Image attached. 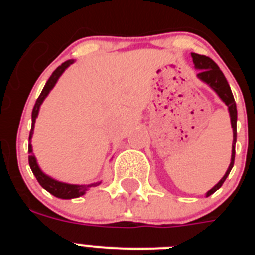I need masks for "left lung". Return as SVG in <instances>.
I'll use <instances>...</instances> for the list:
<instances>
[{
	"mask_svg": "<svg viewBox=\"0 0 255 255\" xmlns=\"http://www.w3.org/2000/svg\"><path fill=\"white\" fill-rule=\"evenodd\" d=\"M191 57H193V62H194L195 69L199 70V73L197 74L198 78L202 80V82L207 83L209 87L218 94L221 100L224 101L225 105L229 107L230 112V119H231V126H233V134H234V140H233V154H231V162H230V166L227 168L226 173L224 175V177L220 180V181L216 184L213 188L209 191H207V197L212 195L216 190L222 186V184L225 182L226 177L229 176L230 171L234 166V161H235V143H236V120H238V111H236V103L234 100L233 92L230 89V85L227 83L226 78H225L224 73L221 71L220 67L217 66L215 61L212 58L207 57L203 55H198V53H191Z\"/></svg>",
	"mask_w": 255,
	"mask_h": 255,
	"instance_id": "obj_1",
	"label": "left lung"
}]
</instances>
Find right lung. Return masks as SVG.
Instances as JSON below:
<instances>
[{
  "label": "right lung",
  "mask_w": 255,
  "mask_h": 255,
  "mask_svg": "<svg viewBox=\"0 0 255 255\" xmlns=\"http://www.w3.org/2000/svg\"><path fill=\"white\" fill-rule=\"evenodd\" d=\"M71 64H74V60L65 61L64 64L60 65V66H58L57 69L52 73V75L49 76L46 85H44L43 91H42V93L39 94L38 100L35 101L34 108H33V112H31V130H30V134H29V141H30L31 136H33L35 119H37L38 112H39L40 105H42L43 101L46 100V97L48 96V93L51 92L52 88L55 87L58 78L62 75V73H64L65 70H66ZM28 152H29V166H30L33 173H34L35 179L38 180V182H39L42 188L46 189L48 193H51V194L55 195V197L61 198V199H73V198H79V197H82V195H84L85 191H87L89 188L100 185L101 184V182H96V184H89V185H73V184H66V182L57 181V180L52 179V177L47 176L44 172H42V170H40L39 166H38L37 163L35 155L33 154L31 144H29Z\"/></svg>",
  "instance_id": "1"
}]
</instances>
